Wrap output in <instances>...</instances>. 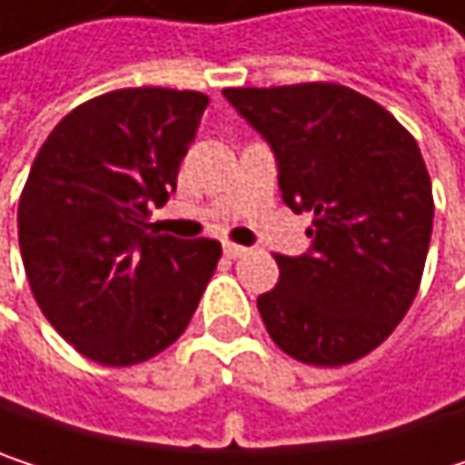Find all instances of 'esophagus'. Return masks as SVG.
I'll return each instance as SVG.
<instances>
[{"label": "esophagus", "instance_id": "1", "mask_svg": "<svg viewBox=\"0 0 465 465\" xmlns=\"http://www.w3.org/2000/svg\"><path fill=\"white\" fill-rule=\"evenodd\" d=\"M223 252H226V258H242V255H247L250 250H247V247H242V244L226 242V244H223Z\"/></svg>", "mask_w": 465, "mask_h": 465}]
</instances>
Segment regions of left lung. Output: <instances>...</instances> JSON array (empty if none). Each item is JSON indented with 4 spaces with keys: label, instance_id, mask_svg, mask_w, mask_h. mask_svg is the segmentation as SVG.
I'll use <instances>...</instances> for the list:
<instances>
[{
    "label": "left lung",
    "instance_id": "8db88e82",
    "mask_svg": "<svg viewBox=\"0 0 465 465\" xmlns=\"http://www.w3.org/2000/svg\"><path fill=\"white\" fill-rule=\"evenodd\" d=\"M272 144L282 202L310 213L304 255H274L280 280L258 296L274 344L312 366L380 347L418 296L433 193L415 137L374 99L339 83L223 88Z\"/></svg>",
    "mask_w": 465,
    "mask_h": 465
}]
</instances>
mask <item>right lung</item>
<instances>
[{"mask_svg":"<svg viewBox=\"0 0 465 465\" xmlns=\"http://www.w3.org/2000/svg\"><path fill=\"white\" fill-rule=\"evenodd\" d=\"M210 99L121 88L74 107L43 142L18 202L32 293L80 355L134 366L180 339L221 242L161 233L150 207L177 188Z\"/></svg>","mask_w":465,"mask_h":465,"instance_id":"obj_1","label":"right lung"}]
</instances>
